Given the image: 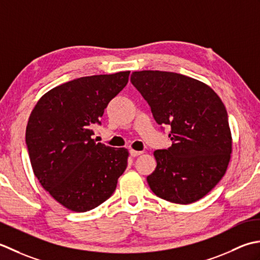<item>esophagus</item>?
<instances>
[{
    "mask_svg": "<svg viewBox=\"0 0 260 260\" xmlns=\"http://www.w3.org/2000/svg\"><path fill=\"white\" fill-rule=\"evenodd\" d=\"M141 153H142V151H138V150H134V149L130 150V155H131L132 157H137V156L141 155Z\"/></svg>",
    "mask_w": 260,
    "mask_h": 260,
    "instance_id": "obj_1",
    "label": "esophagus"
}]
</instances>
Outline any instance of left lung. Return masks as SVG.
I'll use <instances>...</instances> for the list:
<instances>
[{
    "label": "left lung",
    "instance_id": "8db88e82",
    "mask_svg": "<svg viewBox=\"0 0 260 260\" xmlns=\"http://www.w3.org/2000/svg\"><path fill=\"white\" fill-rule=\"evenodd\" d=\"M156 122L171 126L172 146L156 150L157 167L147 177L158 198L189 204L205 197L223 177L232 151L224 104L213 89L182 74L134 72Z\"/></svg>",
    "mask_w": 260,
    "mask_h": 260
}]
</instances>
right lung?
I'll return each instance as SVG.
<instances>
[{"label":"right lung","mask_w":260,"mask_h":260,"mask_svg":"<svg viewBox=\"0 0 260 260\" xmlns=\"http://www.w3.org/2000/svg\"><path fill=\"white\" fill-rule=\"evenodd\" d=\"M130 72L73 79L50 89L30 114V162L41 186L66 209L86 212L107 201L128 165L129 152L92 139L93 128Z\"/></svg>","instance_id":"obj_1"}]
</instances>
